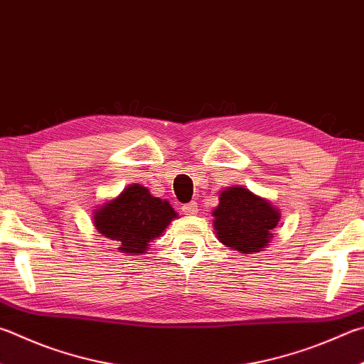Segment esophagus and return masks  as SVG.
Here are the masks:
<instances>
[{"mask_svg":"<svg viewBox=\"0 0 364 364\" xmlns=\"http://www.w3.org/2000/svg\"><path fill=\"white\" fill-rule=\"evenodd\" d=\"M183 211H184V213H186V215H196L197 211H199V207H197L196 202H189V203L184 205Z\"/></svg>","mask_w":364,"mask_h":364,"instance_id":"1","label":"esophagus"}]
</instances>
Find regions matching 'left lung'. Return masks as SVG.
<instances>
[{"label":"left lung","mask_w":364,"mask_h":364,"mask_svg":"<svg viewBox=\"0 0 364 364\" xmlns=\"http://www.w3.org/2000/svg\"><path fill=\"white\" fill-rule=\"evenodd\" d=\"M213 216L220 242L248 255L266 248L280 221V213L267 200L239 186L223 191Z\"/></svg>","instance_id":"1"}]
</instances>
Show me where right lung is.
<instances>
[{
  "label": "right lung",
  "instance_id": "add662e5",
  "mask_svg": "<svg viewBox=\"0 0 364 364\" xmlns=\"http://www.w3.org/2000/svg\"><path fill=\"white\" fill-rule=\"evenodd\" d=\"M176 218L167 200L153 197L140 184H130L117 199L95 211L94 224L122 253H144Z\"/></svg>",
  "mask_w": 364,
  "mask_h": 364
}]
</instances>
